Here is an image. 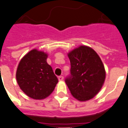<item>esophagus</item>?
<instances>
[{
	"instance_id": "obj_1",
	"label": "esophagus",
	"mask_w": 128,
	"mask_h": 128,
	"mask_svg": "<svg viewBox=\"0 0 128 128\" xmlns=\"http://www.w3.org/2000/svg\"><path fill=\"white\" fill-rule=\"evenodd\" d=\"M58 80H59L60 81H62V80H64V77L62 76H58Z\"/></svg>"
}]
</instances>
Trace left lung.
<instances>
[{"mask_svg": "<svg viewBox=\"0 0 128 128\" xmlns=\"http://www.w3.org/2000/svg\"><path fill=\"white\" fill-rule=\"evenodd\" d=\"M70 62L71 76L66 83L75 99L88 101L100 91L106 72L101 58L93 49L80 46L68 53Z\"/></svg>", "mask_w": 128, "mask_h": 128, "instance_id": "8db88e82", "label": "left lung"}]
</instances>
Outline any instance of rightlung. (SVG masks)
<instances>
[{"label": "right lung", "mask_w": 128, "mask_h": 128, "mask_svg": "<svg viewBox=\"0 0 128 128\" xmlns=\"http://www.w3.org/2000/svg\"><path fill=\"white\" fill-rule=\"evenodd\" d=\"M48 54L34 49L19 62L16 78L19 87L30 98L42 100L54 91L58 80L47 63Z\"/></svg>", "instance_id": "right-lung-1"}]
</instances>
